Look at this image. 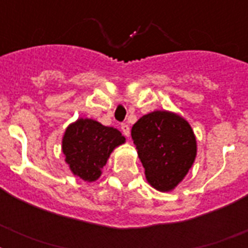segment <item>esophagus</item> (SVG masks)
<instances>
[{
	"label": "esophagus",
	"mask_w": 248,
	"mask_h": 248,
	"mask_svg": "<svg viewBox=\"0 0 248 248\" xmlns=\"http://www.w3.org/2000/svg\"><path fill=\"white\" fill-rule=\"evenodd\" d=\"M121 130H122V132H124V136L130 135V127H128L127 124H121Z\"/></svg>",
	"instance_id": "esophagus-1"
}]
</instances>
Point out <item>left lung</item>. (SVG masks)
Instances as JSON below:
<instances>
[{
    "label": "left lung",
    "instance_id": "1",
    "mask_svg": "<svg viewBox=\"0 0 248 248\" xmlns=\"http://www.w3.org/2000/svg\"><path fill=\"white\" fill-rule=\"evenodd\" d=\"M131 136L149 184L169 192L180 183L197 155L196 138L184 118L170 112H152L132 126Z\"/></svg>",
    "mask_w": 248,
    "mask_h": 248
}]
</instances>
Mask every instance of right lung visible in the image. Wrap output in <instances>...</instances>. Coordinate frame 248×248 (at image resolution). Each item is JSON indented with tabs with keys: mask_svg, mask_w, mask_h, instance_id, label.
I'll use <instances>...</instances> for the list:
<instances>
[{
	"mask_svg": "<svg viewBox=\"0 0 248 248\" xmlns=\"http://www.w3.org/2000/svg\"><path fill=\"white\" fill-rule=\"evenodd\" d=\"M124 143V136L117 128L81 118L64 134L63 153L72 172L82 180L93 181L101 175L113 149Z\"/></svg>",
	"mask_w": 248,
	"mask_h": 248,
	"instance_id": "1",
	"label": "right lung"
}]
</instances>
